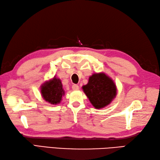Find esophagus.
I'll use <instances>...</instances> for the list:
<instances>
[{
	"mask_svg": "<svg viewBox=\"0 0 160 160\" xmlns=\"http://www.w3.org/2000/svg\"><path fill=\"white\" fill-rule=\"evenodd\" d=\"M72 89L74 91H77L79 89V86L77 85V84H73V85L72 86Z\"/></svg>",
	"mask_w": 160,
	"mask_h": 160,
	"instance_id": "34e87169",
	"label": "esophagus"
}]
</instances>
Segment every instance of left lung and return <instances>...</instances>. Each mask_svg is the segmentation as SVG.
Instances as JSON below:
<instances>
[{"mask_svg":"<svg viewBox=\"0 0 160 160\" xmlns=\"http://www.w3.org/2000/svg\"><path fill=\"white\" fill-rule=\"evenodd\" d=\"M82 88L91 104L97 109L110 104L116 97L118 91L114 81L103 72L93 73Z\"/></svg>","mask_w":160,"mask_h":160,"instance_id":"obj_1","label":"left lung"}]
</instances>
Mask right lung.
<instances>
[{
  "instance_id": "1",
  "label": "right lung",
  "mask_w": 160,
  "mask_h": 160,
  "mask_svg": "<svg viewBox=\"0 0 160 160\" xmlns=\"http://www.w3.org/2000/svg\"><path fill=\"white\" fill-rule=\"evenodd\" d=\"M40 93L46 102L56 105L60 103L65 93L60 79L55 76L40 86Z\"/></svg>"
}]
</instances>
